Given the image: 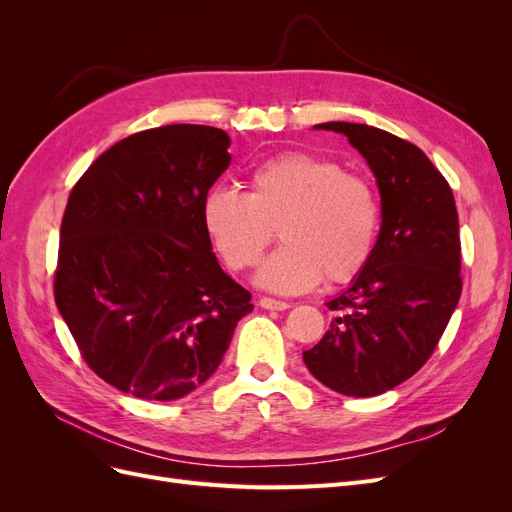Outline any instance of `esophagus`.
Returning a JSON list of instances; mask_svg holds the SVG:
<instances>
[{
  "label": "esophagus",
  "instance_id": "esophagus-1",
  "mask_svg": "<svg viewBox=\"0 0 512 512\" xmlns=\"http://www.w3.org/2000/svg\"><path fill=\"white\" fill-rule=\"evenodd\" d=\"M258 303H260V307H265V309H277V312H284V309L290 307V303L277 301V299H271V297H260Z\"/></svg>",
  "mask_w": 512,
  "mask_h": 512
}]
</instances>
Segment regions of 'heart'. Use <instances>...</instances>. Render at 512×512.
<instances>
[{"label":"heart","mask_w":512,"mask_h":512,"mask_svg":"<svg viewBox=\"0 0 512 512\" xmlns=\"http://www.w3.org/2000/svg\"><path fill=\"white\" fill-rule=\"evenodd\" d=\"M203 226L232 271L254 267L277 228L284 245L262 262L256 282L299 294L322 280L342 284L361 273L376 245L380 203L365 177L316 153L286 151L252 170L247 194L211 190Z\"/></svg>","instance_id":"heart-1"}]
</instances>
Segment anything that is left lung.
Returning a JSON list of instances; mask_svg holds the SVG:
<instances>
[{"label": "left lung", "mask_w": 512, "mask_h": 512, "mask_svg": "<svg viewBox=\"0 0 512 512\" xmlns=\"http://www.w3.org/2000/svg\"><path fill=\"white\" fill-rule=\"evenodd\" d=\"M316 128L348 136L367 160L382 198V226L367 265L327 303L335 320L303 361L329 389L374 397L429 361L459 303L455 196L440 170L404 138L348 121Z\"/></svg>", "instance_id": "obj_1"}]
</instances>
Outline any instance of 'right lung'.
Here are the masks:
<instances>
[{"label": "right lung", "instance_id": "1", "mask_svg": "<svg viewBox=\"0 0 512 512\" xmlns=\"http://www.w3.org/2000/svg\"><path fill=\"white\" fill-rule=\"evenodd\" d=\"M228 147L211 126L143 130L106 149L70 192L55 303L89 369L138 399L192 393L254 309L203 226Z\"/></svg>", "mask_w": 512, "mask_h": 512}]
</instances>
